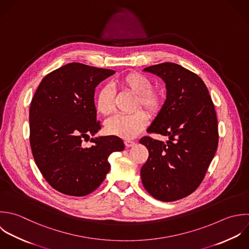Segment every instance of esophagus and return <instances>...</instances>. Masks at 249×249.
I'll use <instances>...</instances> for the list:
<instances>
[{"label":"esophagus","mask_w":249,"mask_h":249,"mask_svg":"<svg viewBox=\"0 0 249 249\" xmlns=\"http://www.w3.org/2000/svg\"><path fill=\"white\" fill-rule=\"evenodd\" d=\"M124 143L127 147H131V146H134L136 144V142L134 141H131V140H125Z\"/></svg>","instance_id":"obj_1"}]
</instances>
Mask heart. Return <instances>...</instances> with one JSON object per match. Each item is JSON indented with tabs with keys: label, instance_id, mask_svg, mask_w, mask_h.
I'll return each instance as SVG.
<instances>
[{
	"label": "heart",
	"instance_id": "obj_1",
	"mask_svg": "<svg viewBox=\"0 0 249 249\" xmlns=\"http://www.w3.org/2000/svg\"><path fill=\"white\" fill-rule=\"evenodd\" d=\"M116 83L122 89L135 95L133 109L137 110L132 114L116 115L106 123V130L108 134L123 139L135 138L142 131L148 122V116L143 108L151 115L158 114L165 103L163 93L153 88L152 80L145 74L139 71H129L121 75ZM96 108L103 115H110L115 109V93L108 87H103L96 99Z\"/></svg>",
	"mask_w": 249,
	"mask_h": 249
}]
</instances>
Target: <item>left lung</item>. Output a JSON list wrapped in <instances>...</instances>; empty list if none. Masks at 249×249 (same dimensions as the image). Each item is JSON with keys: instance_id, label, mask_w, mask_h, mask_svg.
Instances as JSON below:
<instances>
[{"instance_id": "left-lung-1", "label": "left lung", "mask_w": 249, "mask_h": 249, "mask_svg": "<svg viewBox=\"0 0 249 249\" xmlns=\"http://www.w3.org/2000/svg\"><path fill=\"white\" fill-rule=\"evenodd\" d=\"M166 82L167 99L149 134L169 137L167 142L144 136L140 142L149 152L142 167V181L155 199L174 202L193 193L202 183L218 145L213 102L203 79L175 63L144 69Z\"/></svg>"}]
</instances>
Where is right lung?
Instances as JSON below:
<instances>
[{
  "label": "right lung",
  "instance_id": "1",
  "mask_svg": "<svg viewBox=\"0 0 249 249\" xmlns=\"http://www.w3.org/2000/svg\"><path fill=\"white\" fill-rule=\"evenodd\" d=\"M115 71L80 63L67 64L43 77L29 111L34 160L48 184L58 192L82 197L106 178L109 155L124 149L116 136L92 139L101 129L94 94L97 85Z\"/></svg>",
  "mask_w": 249,
  "mask_h": 249
}]
</instances>
